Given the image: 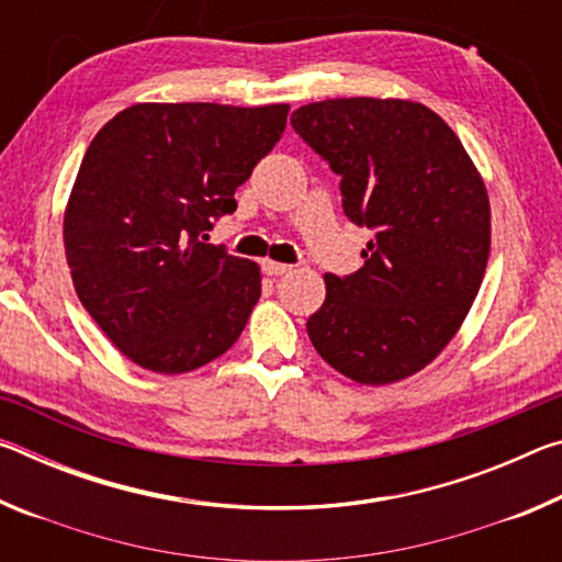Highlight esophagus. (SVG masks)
I'll return each instance as SVG.
<instances>
[{
	"instance_id": "1",
	"label": "esophagus",
	"mask_w": 562,
	"mask_h": 562,
	"mask_svg": "<svg viewBox=\"0 0 562 562\" xmlns=\"http://www.w3.org/2000/svg\"><path fill=\"white\" fill-rule=\"evenodd\" d=\"M262 270L272 274V278H280V274H288L292 272V265H284V262H274V260H262Z\"/></svg>"
}]
</instances>
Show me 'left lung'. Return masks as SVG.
Instances as JSON below:
<instances>
[{
  "instance_id": "1",
  "label": "left lung",
  "mask_w": 562,
  "mask_h": 562,
  "mask_svg": "<svg viewBox=\"0 0 562 562\" xmlns=\"http://www.w3.org/2000/svg\"><path fill=\"white\" fill-rule=\"evenodd\" d=\"M290 121L341 176L349 221L374 231L364 268L325 274L327 297L307 335L351 382H402L441 355L481 290L491 252L486 186L449 123L424 103L327 99Z\"/></svg>"
}]
</instances>
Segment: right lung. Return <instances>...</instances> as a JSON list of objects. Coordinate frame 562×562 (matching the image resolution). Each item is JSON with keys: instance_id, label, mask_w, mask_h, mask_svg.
Returning a JSON list of instances; mask_svg holds the SVG:
<instances>
[{"instance_id": "right-lung-1", "label": "right lung", "mask_w": 562, "mask_h": 562, "mask_svg": "<svg viewBox=\"0 0 562 562\" xmlns=\"http://www.w3.org/2000/svg\"><path fill=\"white\" fill-rule=\"evenodd\" d=\"M290 103H133L97 136L64 211L74 290L113 347L156 374L231 349L260 300L258 262L207 245L282 138Z\"/></svg>"}]
</instances>
